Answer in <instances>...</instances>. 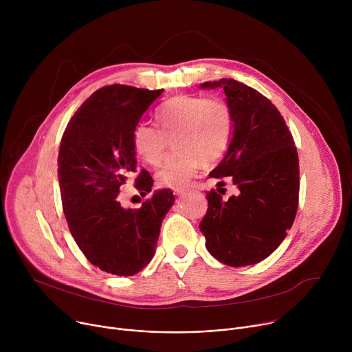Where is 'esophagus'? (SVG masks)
Returning <instances> with one entry per match:
<instances>
[{
    "label": "esophagus",
    "mask_w": 352,
    "mask_h": 352,
    "mask_svg": "<svg viewBox=\"0 0 352 352\" xmlns=\"http://www.w3.org/2000/svg\"><path fill=\"white\" fill-rule=\"evenodd\" d=\"M173 192H174V195H182L184 192H186V188H185V186H182V188H175V189H173Z\"/></svg>",
    "instance_id": "1"
}]
</instances>
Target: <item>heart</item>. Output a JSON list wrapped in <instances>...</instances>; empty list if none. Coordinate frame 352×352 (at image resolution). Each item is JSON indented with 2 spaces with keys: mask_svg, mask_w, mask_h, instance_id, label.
<instances>
[{
  "mask_svg": "<svg viewBox=\"0 0 352 352\" xmlns=\"http://www.w3.org/2000/svg\"><path fill=\"white\" fill-rule=\"evenodd\" d=\"M156 121L159 128L146 122L135 126L132 146L143 162L159 166L171 139L174 152L156 174L162 186L186 185L200 166L217 164L232 140L234 114L220 97H173L156 111Z\"/></svg>",
  "mask_w": 352,
  "mask_h": 352,
  "instance_id": "1",
  "label": "heart"
}]
</instances>
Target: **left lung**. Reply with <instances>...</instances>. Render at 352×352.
I'll use <instances>...</instances> for the list:
<instances>
[{"instance_id": "left-lung-1", "label": "left lung", "mask_w": 352, "mask_h": 352, "mask_svg": "<svg viewBox=\"0 0 352 352\" xmlns=\"http://www.w3.org/2000/svg\"><path fill=\"white\" fill-rule=\"evenodd\" d=\"M223 87L234 114L231 144L209 174L239 193L224 200L206 193L208 212L199 228L209 252L232 267L255 265L272 255L291 228L299 199V164L294 138L270 100L234 79L205 82ZM224 195V193H223Z\"/></svg>"}]
</instances>
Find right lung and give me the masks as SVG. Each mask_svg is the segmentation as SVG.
I'll return each mask as SVG.
<instances>
[{
	"mask_svg": "<svg viewBox=\"0 0 352 352\" xmlns=\"http://www.w3.org/2000/svg\"><path fill=\"white\" fill-rule=\"evenodd\" d=\"M163 93L126 85L96 90L71 118L60 146L58 181L69 231L100 270L133 276L152 261L162 221L174 204L170 189L155 192L139 209H124L120 188L136 173L132 133L143 113ZM135 186L152 190L142 170Z\"/></svg>",
	"mask_w": 352,
	"mask_h": 352,
	"instance_id": "add662e5",
	"label": "right lung"
}]
</instances>
